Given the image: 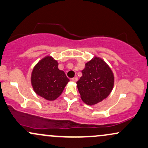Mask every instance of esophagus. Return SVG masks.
<instances>
[{
    "label": "esophagus",
    "instance_id": "1",
    "mask_svg": "<svg viewBox=\"0 0 148 148\" xmlns=\"http://www.w3.org/2000/svg\"><path fill=\"white\" fill-rule=\"evenodd\" d=\"M72 81H74V82H76V81H78V78H77V77H74V78H72Z\"/></svg>",
    "mask_w": 148,
    "mask_h": 148
}]
</instances>
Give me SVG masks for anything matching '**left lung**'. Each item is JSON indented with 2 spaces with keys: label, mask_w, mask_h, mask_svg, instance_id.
<instances>
[{
  "label": "left lung",
  "mask_w": 148,
  "mask_h": 148,
  "mask_svg": "<svg viewBox=\"0 0 148 148\" xmlns=\"http://www.w3.org/2000/svg\"><path fill=\"white\" fill-rule=\"evenodd\" d=\"M82 76L76 82L81 98L86 104L94 105L109 95L114 85L111 68L99 58L86 63Z\"/></svg>",
  "instance_id": "obj_1"
}]
</instances>
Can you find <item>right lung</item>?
<instances>
[{
	"label": "right lung",
	"instance_id": "1",
	"mask_svg": "<svg viewBox=\"0 0 148 148\" xmlns=\"http://www.w3.org/2000/svg\"><path fill=\"white\" fill-rule=\"evenodd\" d=\"M58 65L56 60L52 57L47 56L35 66L32 72L31 84L34 91L49 101L57 99L69 81Z\"/></svg>",
	"mask_w": 148,
	"mask_h": 148
}]
</instances>
